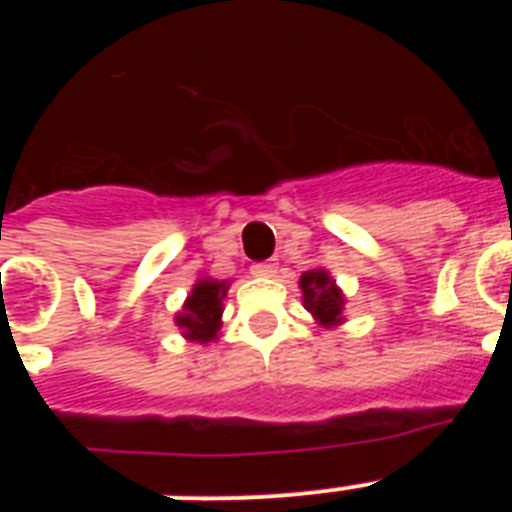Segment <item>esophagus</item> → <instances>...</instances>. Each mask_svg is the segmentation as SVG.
I'll list each match as a JSON object with an SVG mask.
<instances>
[{
	"label": "esophagus",
	"mask_w": 512,
	"mask_h": 512,
	"mask_svg": "<svg viewBox=\"0 0 512 512\" xmlns=\"http://www.w3.org/2000/svg\"><path fill=\"white\" fill-rule=\"evenodd\" d=\"M251 271L256 277H274L277 274V264L274 261H261V264H253Z\"/></svg>",
	"instance_id": "obj_1"
}]
</instances>
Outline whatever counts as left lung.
Listing matches in <instances>:
<instances>
[{"label":"left lung","mask_w":512,"mask_h":512,"mask_svg":"<svg viewBox=\"0 0 512 512\" xmlns=\"http://www.w3.org/2000/svg\"><path fill=\"white\" fill-rule=\"evenodd\" d=\"M302 305L310 312L320 328H336L346 323L343 307H346V295L338 287L336 279L330 277V271L318 266V269L302 271L300 277Z\"/></svg>","instance_id":"left-lung-1"}]
</instances>
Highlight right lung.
Instances as JSON below:
<instances>
[{"label": "right lung", "instance_id": "1", "mask_svg": "<svg viewBox=\"0 0 512 512\" xmlns=\"http://www.w3.org/2000/svg\"><path fill=\"white\" fill-rule=\"evenodd\" d=\"M228 279L200 277L194 282L192 292L184 300L182 310L174 315V323L179 325L182 336L194 343H207L220 338V325H223V300L228 295Z\"/></svg>", "mask_w": 512, "mask_h": 512}]
</instances>
